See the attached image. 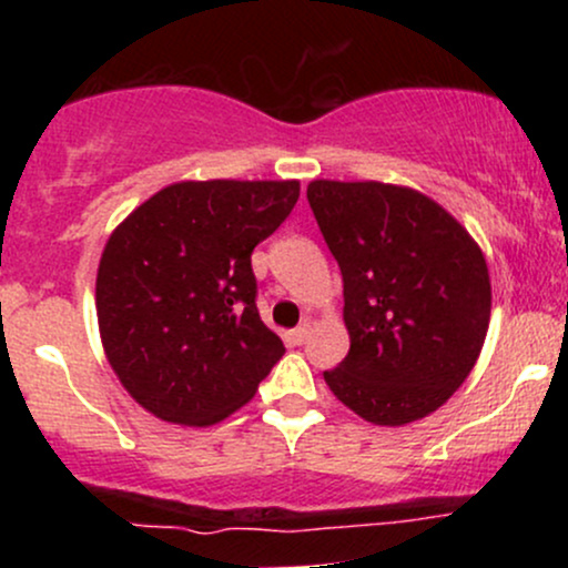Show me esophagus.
I'll list each match as a JSON object with an SVG mask.
<instances>
[{
	"label": "esophagus",
	"instance_id": "esophagus-1",
	"mask_svg": "<svg viewBox=\"0 0 568 568\" xmlns=\"http://www.w3.org/2000/svg\"><path fill=\"white\" fill-rule=\"evenodd\" d=\"M310 331H312V323L304 321L302 325H298V328L288 331V342H291V344H304L306 336H310Z\"/></svg>",
	"mask_w": 568,
	"mask_h": 568
}]
</instances>
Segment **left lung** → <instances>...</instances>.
Masks as SVG:
<instances>
[{
    "label": "left lung",
    "instance_id": "obj_1",
    "mask_svg": "<svg viewBox=\"0 0 568 568\" xmlns=\"http://www.w3.org/2000/svg\"><path fill=\"white\" fill-rule=\"evenodd\" d=\"M344 280L349 352L325 384L382 427L425 419L484 349L491 280L478 243L446 207L410 186L328 181L306 186Z\"/></svg>",
    "mask_w": 568,
    "mask_h": 568
}]
</instances>
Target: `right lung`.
Instances as JSON below:
<instances>
[{
  "instance_id": "add662e5",
  "label": "right lung",
  "mask_w": 568,
  "mask_h": 568,
  "mask_svg": "<svg viewBox=\"0 0 568 568\" xmlns=\"http://www.w3.org/2000/svg\"><path fill=\"white\" fill-rule=\"evenodd\" d=\"M296 200L298 181H175L109 234L98 331L116 379L149 414L216 425L283 357L258 317L251 253Z\"/></svg>"
}]
</instances>
